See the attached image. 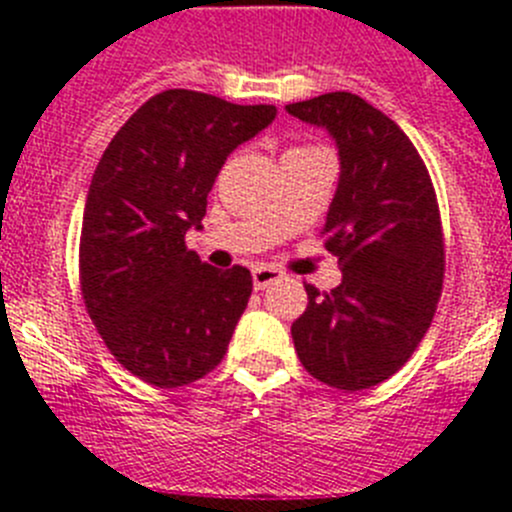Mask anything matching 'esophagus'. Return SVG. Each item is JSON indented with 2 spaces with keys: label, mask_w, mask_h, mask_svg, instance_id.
Segmentation results:
<instances>
[{
  "label": "esophagus",
  "mask_w": 512,
  "mask_h": 512,
  "mask_svg": "<svg viewBox=\"0 0 512 512\" xmlns=\"http://www.w3.org/2000/svg\"><path fill=\"white\" fill-rule=\"evenodd\" d=\"M251 274H253V287H256V289H266L269 284H274V282H279V279H282V271L274 269V266H266V264L253 266Z\"/></svg>",
  "instance_id": "esophagus-1"
}]
</instances>
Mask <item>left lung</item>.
I'll return each instance as SVG.
<instances>
[{
  "mask_svg": "<svg viewBox=\"0 0 512 512\" xmlns=\"http://www.w3.org/2000/svg\"><path fill=\"white\" fill-rule=\"evenodd\" d=\"M289 115L336 138L341 179L323 225L343 279L318 292L292 323L297 356L320 382L359 392L413 356L443 289L441 212L413 140L351 92L287 104Z\"/></svg>",
  "mask_w": 512,
  "mask_h": 512,
  "instance_id": "1",
  "label": "left lung"
}]
</instances>
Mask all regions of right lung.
Returning <instances> with one entry per match:
<instances>
[{"instance_id": "right-lung-1", "label": "right lung", "mask_w": 512, "mask_h": 512, "mask_svg": "<svg viewBox=\"0 0 512 512\" xmlns=\"http://www.w3.org/2000/svg\"><path fill=\"white\" fill-rule=\"evenodd\" d=\"M277 115L166 89L117 130L99 158L79 243L81 297L104 346L153 387H184L223 361L251 297V271L189 251L215 176Z\"/></svg>"}]
</instances>
